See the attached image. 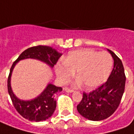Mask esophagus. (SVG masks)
Returning a JSON list of instances; mask_svg holds the SVG:
<instances>
[{
  "mask_svg": "<svg viewBox=\"0 0 134 134\" xmlns=\"http://www.w3.org/2000/svg\"><path fill=\"white\" fill-rule=\"evenodd\" d=\"M64 91L67 93H72L74 91L72 89H70V88H64Z\"/></svg>",
  "mask_w": 134,
  "mask_h": 134,
  "instance_id": "esophagus-1",
  "label": "esophagus"
}]
</instances>
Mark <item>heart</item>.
I'll return each mask as SVG.
<instances>
[{
	"instance_id": "1",
	"label": "heart",
	"mask_w": 134,
	"mask_h": 134,
	"mask_svg": "<svg viewBox=\"0 0 134 134\" xmlns=\"http://www.w3.org/2000/svg\"><path fill=\"white\" fill-rule=\"evenodd\" d=\"M113 58L106 51L83 48L69 53L64 61L55 65V72L61 83H68L76 71L77 83L92 90L102 86L109 77L113 68Z\"/></svg>"
}]
</instances>
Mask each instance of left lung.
I'll return each mask as SVG.
<instances>
[{
    "instance_id": "obj_1",
    "label": "left lung",
    "mask_w": 134,
    "mask_h": 134,
    "mask_svg": "<svg viewBox=\"0 0 134 134\" xmlns=\"http://www.w3.org/2000/svg\"><path fill=\"white\" fill-rule=\"evenodd\" d=\"M114 60L112 72L105 83L89 93H83L77 109L83 118L99 121L109 118L119 106L125 90L126 75L121 60L107 49Z\"/></svg>"
}]
</instances>
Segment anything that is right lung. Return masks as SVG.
I'll return each instance as SVG.
<instances>
[{"label":"right lung","mask_w":134,"mask_h":134,"mask_svg":"<svg viewBox=\"0 0 134 134\" xmlns=\"http://www.w3.org/2000/svg\"><path fill=\"white\" fill-rule=\"evenodd\" d=\"M62 54L55 48L47 46H38L27 48L21 53L18 59L12 64L8 77V91L12 103L16 111L25 119L30 121H44L51 117L57 107L55 96L62 91V88L48 83L41 94L30 100L19 99L13 92L11 79L13 70L19 61L33 59H37L53 68Z\"/></svg>","instance_id":"add662e5"}]
</instances>
